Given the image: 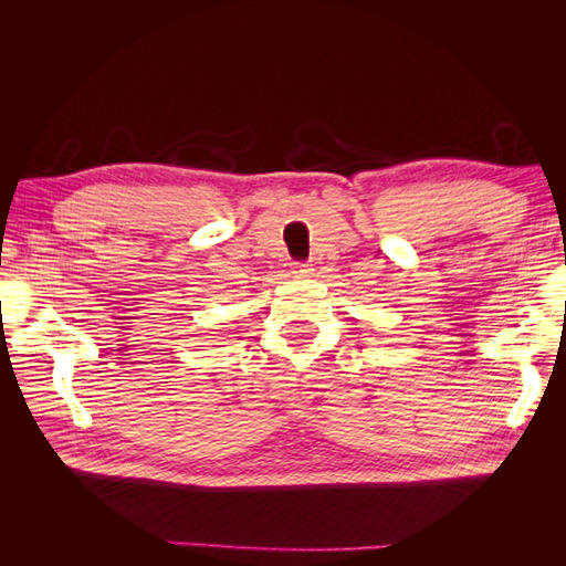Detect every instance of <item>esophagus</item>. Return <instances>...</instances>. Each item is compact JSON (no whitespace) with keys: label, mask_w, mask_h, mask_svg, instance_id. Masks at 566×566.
Listing matches in <instances>:
<instances>
[{"label":"esophagus","mask_w":566,"mask_h":566,"mask_svg":"<svg viewBox=\"0 0 566 566\" xmlns=\"http://www.w3.org/2000/svg\"><path fill=\"white\" fill-rule=\"evenodd\" d=\"M290 269H293V276L295 279H306L314 271L310 262H293V264H290Z\"/></svg>","instance_id":"obj_1"}]
</instances>
